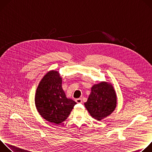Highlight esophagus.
<instances>
[{
  "instance_id": "obj_1",
  "label": "esophagus",
  "mask_w": 152,
  "mask_h": 152,
  "mask_svg": "<svg viewBox=\"0 0 152 152\" xmlns=\"http://www.w3.org/2000/svg\"><path fill=\"white\" fill-rule=\"evenodd\" d=\"M76 102L77 103H82V100L81 98L77 99H76Z\"/></svg>"
}]
</instances>
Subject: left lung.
<instances>
[{
	"mask_svg": "<svg viewBox=\"0 0 152 152\" xmlns=\"http://www.w3.org/2000/svg\"><path fill=\"white\" fill-rule=\"evenodd\" d=\"M84 104L95 120L100 121L110 115L117 106V94L112 83L102 81L94 84Z\"/></svg>",
	"mask_w": 152,
	"mask_h": 152,
	"instance_id": "1",
	"label": "left lung"
}]
</instances>
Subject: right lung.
<instances>
[{
  "label": "right lung",
  "instance_id": "right-lung-1",
  "mask_svg": "<svg viewBox=\"0 0 152 152\" xmlns=\"http://www.w3.org/2000/svg\"><path fill=\"white\" fill-rule=\"evenodd\" d=\"M62 81L58 71L48 72L39 82L35 96V104L39 115L55 124L66 120L76 104L66 97Z\"/></svg>",
  "mask_w": 152,
  "mask_h": 152
}]
</instances>
